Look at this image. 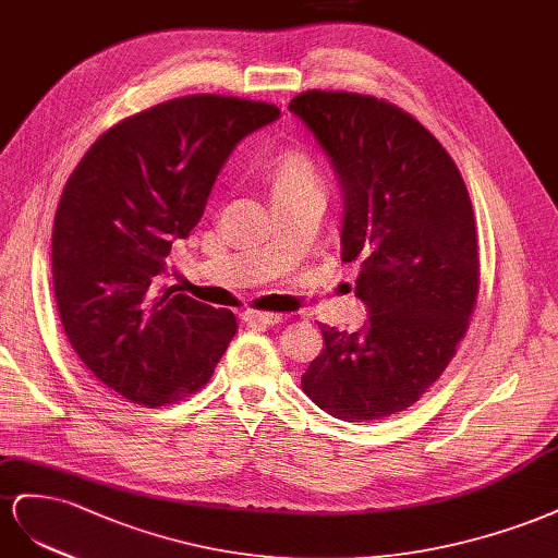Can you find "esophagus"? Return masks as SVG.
Masks as SVG:
<instances>
[{"mask_svg":"<svg viewBox=\"0 0 558 558\" xmlns=\"http://www.w3.org/2000/svg\"><path fill=\"white\" fill-rule=\"evenodd\" d=\"M243 320L247 325H278L282 317L278 313H266V311H245Z\"/></svg>","mask_w":558,"mask_h":558,"instance_id":"esophagus-1","label":"esophagus"}]
</instances>
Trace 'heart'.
<instances>
[{
    "label": "heart",
    "mask_w": 558,
    "mask_h": 558,
    "mask_svg": "<svg viewBox=\"0 0 558 558\" xmlns=\"http://www.w3.org/2000/svg\"><path fill=\"white\" fill-rule=\"evenodd\" d=\"M311 186L320 189V174H317L313 161L304 154H284L276 163L274 172H270V189H274V196Z\"/></svg>",
    "instance_id": "obj_1"
}]
</instances>
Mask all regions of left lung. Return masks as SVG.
Wrapping results in <instances>:
<instances>
[{
    "instance_id": "obj_1",
    "label": "left lung",
    "mask_w": 558,
    "mask_h": 558,
    "mask_svg": "<svg viewBox=\"0 0 558 558\" xmlns=\"http://www.w3.org/2000/svg\"><path fill=\"white\" fill-rule=\"evenodd\" d=\"M290 111L337 170L341 259L357 262L369 311L353 333L320 327L301 388L333 418H388L421 400L468 331L480 294L468 186L433 133L374 95L306 90Z\"/></svg>"
}]
</instances>
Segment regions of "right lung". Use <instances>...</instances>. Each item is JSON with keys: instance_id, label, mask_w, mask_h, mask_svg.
Returning a JSON list of instances; mask_svg holds the SVG:
<instances>
[{"instance_id": "1", "label": "right lung", "mask_w": 558, "mask_h": 558, "mask_svg": "<svg viewBox=\"0 0 558 558\" xmlns=\"http://www.w3.org/2000/svg\"><path fill=\"white\" fill-rule=\"evenodd\" d=\"M280 117L268 102L186 95L111 125L70 174L53 221V290L86 369L142 407L208 384L235 315L158 290L166 257L205 210L238 142Z\"/></svg>"}]
</instances>
